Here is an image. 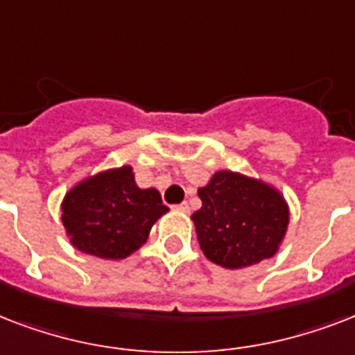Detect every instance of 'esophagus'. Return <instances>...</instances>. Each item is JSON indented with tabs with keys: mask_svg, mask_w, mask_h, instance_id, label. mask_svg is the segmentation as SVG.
<instances>
[{
	"mask_svg": "<svg viewBox=\"0 0 355 355\" xmlns=\"http://www.w3.org/2000/svg\"><path fill=\"white\" fill-rule=\"evenodd\" d=\"M175 209H178V211H181V213H189V211H191L189 203H180V205H175Z\"/></svg>",
	"mask_w": 355,
	"mask_h": 355,
	"instance_id": "esophagus-1",
	"label": "esophagus"
}]
</instances>
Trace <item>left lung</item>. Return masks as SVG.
Listing matches in <instances>:
<instances>
[{
  "instance_id": "left-lung-1",
  "label": "left lung",
  "mask_w": 355,
  "mask_h": 355,
  "mask_svg": "<svg viewBox=\"0 0 355 355\" xmlns=\"http://www.w3.org/2000/svg\"><path fill=\"white\" fill-rule=\"evenodd\" d=\"M202 207L191 216L200 248L224 268H244L268 259L282 244L289 207L263 181L220 170L198 189Z\"/></svg>"
}]
</instances>
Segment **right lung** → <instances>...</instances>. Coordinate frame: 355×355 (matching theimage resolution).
Wrapping results in <instances>:
<instances>
[{"label": "right lung", "instance_id": "add662e5", "mask_svg": "<svg viewBox=\"0 0 355 355\" xmlns=\"http://www.w3.org/2000/svg\"><path fill=\"white\" fill-rule=\"evenodd\" d=\"M62 224L83 254L123 259L146 243L150 230L168 211L155 189H139L133 168L105 170L66 192Z\"/></svg>", "mask_w": 355, "mask_h": 355}]
</instances>
